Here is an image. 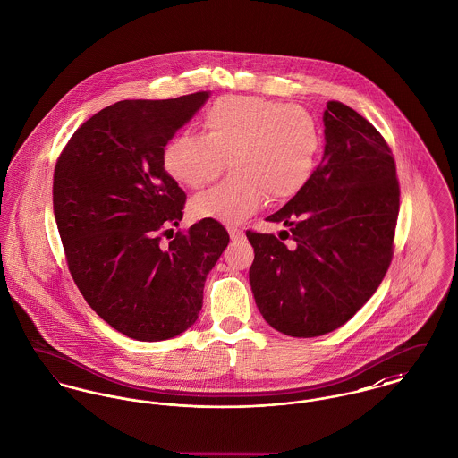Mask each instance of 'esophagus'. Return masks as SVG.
<instances>
[{
	"mask_svg": "<svg viewBox=\"0 0 458 458\" xmlns=\"http://www.w3.org/2000/svg\"><path fill=\"white\" fill-rule=\"evenodd\" d=\"M228 233H230V239H232L233 242H239V241L244 239V232L239 230V228H228Z\"/></svg>",
	"mask_w": 458,
	"mask_h": 458,
	"instance_id": "1",
	"label": "esophagus"
}]
</instances>
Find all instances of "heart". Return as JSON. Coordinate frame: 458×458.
I'll list each match as a JSON object with an SVG mask.
<instances>
[{
    "mask_svg": "<svg viewBox=\"0 0 458 458\" xmlns=\"http://www.w3.org/2000/svg\"><path fill=\"white\" fill-rule=\"evenodd\" d=\"M204 136L177 134L162 153L164 169L188 188L211 184L228 167L221 184L195 195L190 214L237 225L268 199L282 204L307 184L314 171L318 129L301 106L258 96H225L202 118Z\"/></svg>",
    "mask_w": 458,
    "mask_h": 458,
    "instance_id": "1",
    "label": "heart"
}]
</instances>
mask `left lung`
<instances>
[{"label":"left lung","instance_id":"obj_1","mask_svg":"<svg viewBox=\"0 0 458 458\" xmlns=\"http://www.w3.org/2000/svg\"><path fill=\"white\" fill-rule=\"evenodd\" d=\"M324 155L307 184L267 221L272 233L246 235L254 247L249 282L263 318L294 338L338 329L387 274L399 212L395 162L382 134L352 107L329 101Z\"/></svg>","mask_w":458,"mask_h":458}]
</instances>
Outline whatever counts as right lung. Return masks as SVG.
<instances>
[{
	"label": "right lung",
	"mask_w": 458,
	"mask_h": 458,
	"mask_svg": "<svg viewBox=\"0 0 458 458\" xmlns=\"http://www.w3.org/2000/svg\"><path fill=\"white\" fill-rule=\"evenodd\" d=\"M208 99L107 106L72 134L54 171L71 277L98 316L140 342L174 338L199 318L208 274L230 242L221 223L200 219L160 246L186 200L162 153Z\"/></svg>",
	"instance_id": "add662e5"
}]
</instances>
